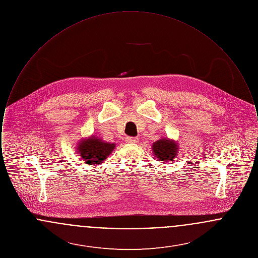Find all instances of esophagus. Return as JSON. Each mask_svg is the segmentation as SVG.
Returning <instances> with one entry per match:
<instances>
[{
    "instance_id": "esophagus-1",
    "label": "esophagus",
    "mask_w": 258,
    "mask_h": 258,
    "mask_svg": "<svg viewBox=\"0 0 258 258\" xmlns=\"http://www.w3.org/2000/svg\"><path fill=\"white\" fill-rule=\"evenodd\" d=\"M138 140L139 139L137 137H126L125 138V142H127V143H137Z\"/></svg>"
}]
</instances>
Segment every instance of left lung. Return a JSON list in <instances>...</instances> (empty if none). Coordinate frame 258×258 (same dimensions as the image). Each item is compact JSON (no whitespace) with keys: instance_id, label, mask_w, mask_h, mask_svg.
Masks as SVG:
<instances>
[{"instance_id":"obj_1","label":"left lung","mask_w":258,"mask_h":258,"mask_svg":"<svg viewBox=\"0 0 258 258\" xmlns=\"http://www.w3.org/2000/svg\"><path fill=\"white\" fill-rule=\"evenodd\" d=\"M153 153L157 159L162 162H168L175 160L177 155V144L168 139H160L153 144Z\"/></svg>"}]
</instances>
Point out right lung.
<instances>
[{
	"label": "right lung",
	"mask_w": 258,
	"mask_h": 258,
	"mask_svg": "<svg viewBox=\"0 0 258 258\" xmlns=\"http://www.w3.org/2000/svg\"><path fill=\"white\" fill-rule=\"evenodd\" d=\"M115 148V144H111L98 139L96 136L92 138L81 141L80 145L77 147L78 156L82 161H87V163L94 165L98 164L101 161L106 160Z\"/></svg>",
	"instance_id": "1"
}]
</instances>
